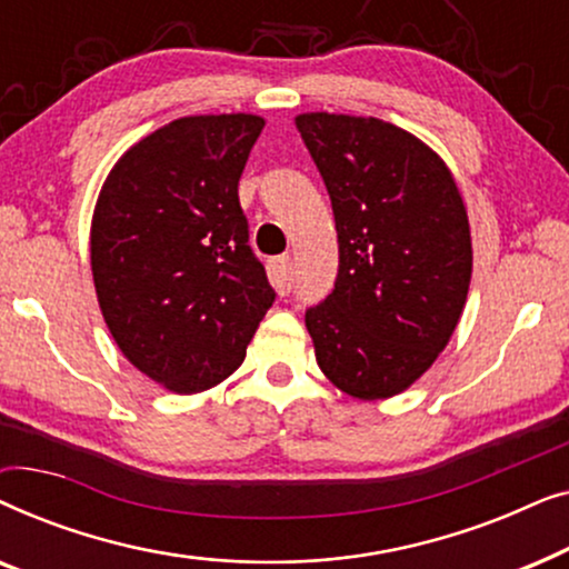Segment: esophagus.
Here are the masks:
<instances>
[{"mask_svg": "<svg viewBox=\"0 0 569 569\" xmlns=\"http://www.w3.org/2000/svg\"><path fill=\"white\" fill-rule=\"evenodd\" d=\"M267 269H269V282L279 295H287L292 290V274H295L292 259H287V256H279V259H271L267 263Z\"/></svg>", "mask_w": 569, "mask_h": 569, "instance_id": "esophagus-1", "label": "esophagus"}]
</instances>
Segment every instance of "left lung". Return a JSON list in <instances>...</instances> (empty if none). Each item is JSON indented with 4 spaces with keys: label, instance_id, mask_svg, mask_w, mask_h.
Wrapping results in <instances>:
<instances>
[{
    "label": "left lung",
    "instance_id": "left-lung-1",
    "mask_svg": "<svg viewBox=\"0 0 569 569\" xmlns=\"http://www.w3.org/2000/svg\"><path fill=\"white\" fill-rule=\"evenodd\" d=\"M331 197L333 292L306 313L318 368L360 401L425 376L461 321L471 228L456 178L407 129L347 113L295 116Z\"/></svg>",
    "mask_w": 569,
    "mask_h": 569
}]
</instances>
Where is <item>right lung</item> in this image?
I'll list each match as a JSON object with an SVG mask.
<instances>
[{
    "instance_id": "right-lung-1",
    "label": "right lung",
    "mask_w": 569,
    "mask_h": 569,
    "mask_svg": "<svg viewBox=\"0 0 569 569\" xmlns=\"http://www.w3.org/2000/svg\"><path fill=\"white\" fill-rule=\"evenodd\" d=\"M263 123L253 113L170 121L131 144L98 193L100 313L123 357L173 393L232 376L274 302L238 201Z\"/></svg>"
}]
</instances>
